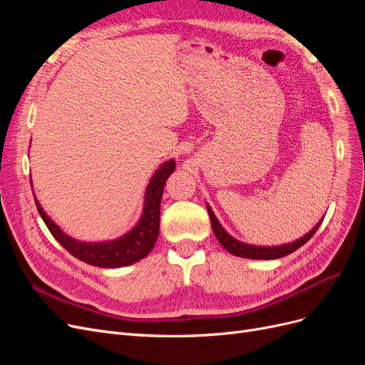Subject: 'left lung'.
Segmentation results:
<instances>
[{"label": "left lung", "mask_w": 365, "mask_h": 365, "mask_svg": "<svg viewBox=\"0 0 365 365\" xmlns=\"http://www.w3.org/2000/svg\"><path fill=\"white\" fill-rule=\"evenodd\" d=\"M207 210H208L210 222H212L213 233H215L216 239L219 240V244L222 245L228 252L233 254V256L244 257V259H256V260H272V259H280V257L288 256V254H291V252L297 251L300 247H303L306 242L315 235V231L323 222V219H322L311 231H309V233H306L300 239L289 242V244L279 245V247H259V245L245 244V242H240V240L235 239L231 235H228L227 231L224 230V227L220 225L216 215L213 213L212 207H210L208 204H207Z\"/></svg>", "instance_id": "left-lung-1"}]
</instances>
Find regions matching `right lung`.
<instances>
[{
	"label": "right lung",
	"mask_w": 365,
	"mask_h": 365,
	"mask_svg": "<svg viewBox=\"0 0 365 365\" xmlns=\"http://www.w3.org/2000/svg\"><path fill=\"white\" fill-rule=\"evenodd\" d=\"M175 172V160L164 161L152 175L145 193L143 213L134 228L126 235L113 240L102 242H83L68 236L54 224L50 216L43 212L39 201L35 197L36 208L46 222L53 237L67 250L71 256L88 264L98 268H121L145 259L155 247L160 233V205L165 181ZM31 182V181H30ZM35 196V193H33Z\"/></svg>",
	"instance_id": "right-lung-1"
}]
</instances>
